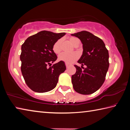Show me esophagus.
<instances>
[{
    "label": "esophagus",
    "instance_id": "esophagus-1",
    "mask_svg": "<svg viewBox=\"0 0 130 130\" xmlns=\"http://www.w3.org/2000/svg\"><path fill=\"white\" fill-rule=\"evenodd\" d=\"M65 65H66V67H67V68H68L69 67V64H68V63H65Z\"/></svg>",
    "mask_w": 130,
    "mask_h": 130
}]
</instances>
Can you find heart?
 <instances>
[{
    "mask_svg": "<svg viewBox=\"0 0 130 130\" xmlns=\"http://www.w3.org/2000/svg\"><path fill=\"white\" fill-rule=\"evenodd\" d=\"M69 41L72 45L75 46L76 43L79 40L75 37H70L69 39ZM61 42H62V40L60 39L53 44L52 50L54 53L59 54L60 53L61 50ZM78 57L79 55L77 53H73L71 54H67L65 53H62L58 56V60L61 61H62V62H64L66 63L70 64V63H73L77 60Z\"/></svg>",
    "mask_w": 130,
    "mask_h": 130,
    "instance_id": "heart-1",
    "label": "heart"
}]
</instances>
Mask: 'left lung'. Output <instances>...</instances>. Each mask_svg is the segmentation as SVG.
Instances as JSON below:
<instances>
[{
  "label": "left lung",
  "mask_w": 130,
  "mask_h": 130,
  "mask_svg": "<svg viewBox=\"0 0 130 130\" xmlns=\"http://www.w3.org/2000/svg\"><path fill=\"white\" fill-rule=\"evenodd\" d=\"M80 39L83 52L77 62L81 68L75 65L76 73L72 76L74 91L82 94L95 92L104 83L109 67L108 51L102 39L87 31L72 34ZM87 67L83 68V66ZM83 69V70L82 69Z\"/></svg>",
  "instance_id": "obj_1"
}]
</instances>
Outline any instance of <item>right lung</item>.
<instances>
[{
  "label": "right lung",
  "mask_w": 130,
  "mask_h": 130,
  "mask_svg": "<svg viewBox=\"0 0 130 130\" xmlns=\"http://www.w3.org/2000/svg\"><path fill=\"white\" fill-rule=\"evenodd\" d=\"M65 35L42 31L28 37L21 47V72L27 86L36 92L43 93L53 89L59 76L64 72V62L50 67L57 57L52 50L53 44Z\"/></svg>",
  "instance_id": "right-lung-1"
}]
</instances>
